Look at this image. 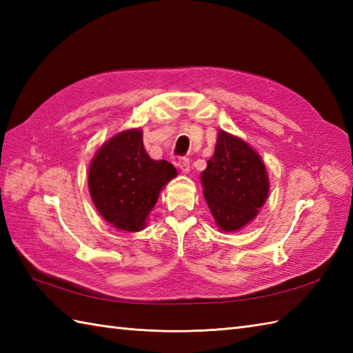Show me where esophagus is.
I'll list each match as a JSON object with an SVG mask.
<instances>
[{
    "instance_id": "esophagus-1",
    "label": "esophagus",
    "mask_w": 353,
    "mask_h": 353,
    "mask_svg": "<svg viewBox=\"0 0 353 353\" xmlns=\"http://www.w3.org/2000/svg\"><path fill=\"white\" fill-rule=\"evenodd\" d=\"M177 167L181 168L182 172H188L190 171V159H188V157H179Z\"/></svg>"
}]
</instances>
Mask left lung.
I'll list each match as a JSON object with an SVG mask.
<instances>
[{
  "instance_id": "obj_1",
  "label": "left lung",
  "mask_w": 353,
  "mask_h": 353,
  "mask_svg": "<svg viewBox=\"0 0 353 353\" xmlns=\"http://www.w3.org/2000/svg\"><path fill=\"white\" fill-rule=\"evenodd\" d=\"M203 196L219 228L234 232L250 223L265 203L268 177L259 154L220 130L215 153L201 172Z\"/></svg>"
}]
</instances>
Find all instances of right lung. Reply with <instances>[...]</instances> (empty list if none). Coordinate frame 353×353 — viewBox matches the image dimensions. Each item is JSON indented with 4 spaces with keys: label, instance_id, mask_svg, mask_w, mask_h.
Returning <instances> with one entry per match:
<instances>
[{
    "label": "right lung",
    "instance_id": "obj_1",
    "mask_svg": "<svg viewBox=\"0 0 353 353\" xmlns=\"http://www.w3.org/2000/svg\"><path fill=\"white\" fill-rule=\"evenodd\" d=\"M177 174L167 161H153L142 132L125 130L109 139L89 167V191L95 208L117 229L137 232L157 201L163 185Z\"/></svg>",
    "mask_w": 353,
    "mask_h": 353
}]
</instances>
